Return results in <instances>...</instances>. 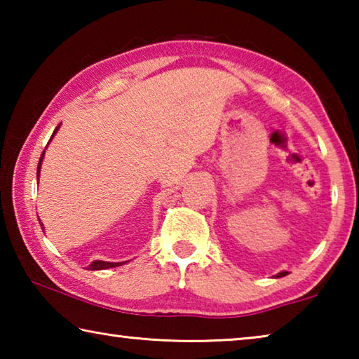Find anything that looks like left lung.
<instances>
[{"instance_id":"obj_1","label":"left lung","mask_w":359,"mask_h":359,"mask_svg":"<svg viewBox=\"0 0 359 359\" xmlns=\"http://www.w3.org/2000/svg\"><path fill=\"white\" fill-rule=\"evenodd\" d=\"M283 276H287V271H283V272H278V274H277L276 277H283Z\"/></svg>"}]
</instances>
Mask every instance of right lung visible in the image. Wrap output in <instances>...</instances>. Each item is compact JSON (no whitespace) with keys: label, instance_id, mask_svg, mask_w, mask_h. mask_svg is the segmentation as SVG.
I'll return each mask as SVG.
<instances>
[{"label":"right lung","instance_id":"1","mask_svg":"<svg viewBox=\"0 0 359 359\" xmlns=\"http://www.w3.org/2000/svg\"><path fill=\"white\" fill-rule=\"evenodd\" d=\"M60 126H62V123H60L57 128H55V131H53V135H52V137H50V141L53 139V136L57 135V131L60 130ZM48 141V142H50ZM47 149V147H46ZM44 155H46V150L42 151V155H41V158H39V163H38V172H36V175H38V180H39V174H41V165H42V160H44ZM41 223V226H42V229H44V224H42V222H39ZM126 261H121V263H111V261H101V259H96V261H93L92 264H88L87 266V269H90V271H102V269H109V267H117V266H121V264H125Z\"/></svg>","mask_w":359,"mask_h":359}]
</instances>
